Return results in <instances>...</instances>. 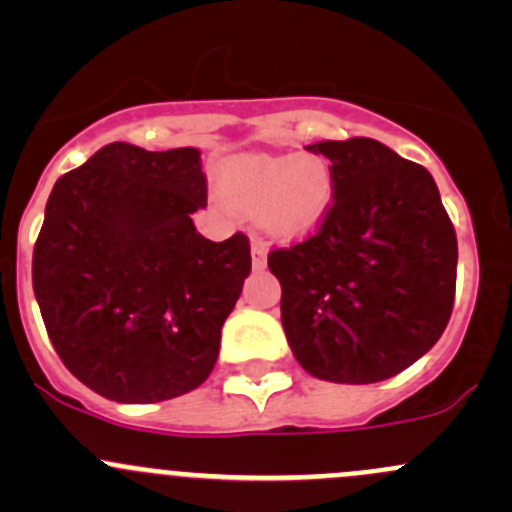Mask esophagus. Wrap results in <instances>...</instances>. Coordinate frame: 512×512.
Wrapping results in <instances>:
<instances>
[{"label": "esophagus", "mask_w": 512, "mask_h": 512, "mask_svg": "<svg viewBox=\"0 0 512 512\" xmlns=\"http://www.w3.org/2000/svg\"><path fill=\"white\" fill-rule=\"evenodd\" d=\"M252 265L257 267V270H262V267L267 265V245L262 240H252Z\"/></svg>", "instance_id": "34e87169"}]
</instances>
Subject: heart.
Segmentation results:
<instances>
[{"mask_svg":"<svg viewBox=\"0 0 512 512\" xmlns=\"http://www.w3.org/2000/svg\"><path fill=\"white\" fill-rule=\"evenodd\" d=\"M220 193L272 235L294 237L324 218L334 198V173L317 153L247 156L225 165Z\"/></svg>","mask_w":512,"mask_h":512,"instance_id":"obj_1","label":"heart"}]
</instances>
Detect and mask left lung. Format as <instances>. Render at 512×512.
Returning <instances> with one entry per match:
<instances>
[{
	"label": "left lung",
	"instance_id": "8db88e82",
	"mask_svg": "<svg viewBox=\"0 0 512 512\" xmlns=\"http://www.w3.org/2000/svg\"><path fill=\"white\" fill-rule=\"evenodd\" d=\"M309 151L332 163V205L312 235L267 255L289 349L317 379H391L451 319L456 230L431 173L384 143L349 138Z\"/></svg>",
	"mask_w": 512,
	"mask_h": 512
}]
</instances>
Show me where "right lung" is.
Returning <instances> with one entry per match:
<instances>
[{
  "instance_id": "add662e5",
  "label": "right lung",
  "mask_w": 512,
  "mask_h": 512,
  "mask_svg": "<svg viewBox=\"0 0 512 512\" xmlns=\"http://www.w3.org/2000/svg\"><path fill=\"white\" fill-rule=\"evenodd\" d=\"M208 205L198 148L108 143L61 175L34 245L41 319L66 369L121 404L198 389L250 275V240L213 242L190 215Z\"/></svg>"
}]
</instances>
